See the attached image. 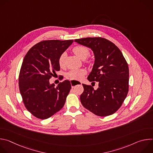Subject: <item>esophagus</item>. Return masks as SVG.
<instances>
[{
	"label": "esophagus",
	"instance_id": "1",
	"mask_svg": "<svg viewBox=\"0 0 153 153\" xmlns=\"http://www.w3.org/2000/svg\"><path fill=\"white\" fill-rule=\"evenodd\" d=\"M71 87L72 88H74V87L77 85H81L82 83L80 82L79 81H74V80H71Z\"/></svg>",
	"mask_w": 153,
	"mask_h": 153
}]
</instances>
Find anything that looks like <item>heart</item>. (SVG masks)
<instances>
[{
	"instance_id": "heart-1",
	"label": "heart",
	"mask_w": 153,
	"mask_h": 153,
	"mask_svg": "<svg viewBox=\"0 0 153 153\" xmlns=\"http://www.w3.org/2000/svg\"><path fill=\"white\" fill-rule=\"evenodd\" d=\"M73 51L76 54L80 59L84 60L90 55V50L88 48L84 46H76L73 48ZM65 58H66V53H63L59 57L58 60V63L59 67L62 68L65 65ZM86 71L84 69L79 70H71L67 73V77L70 80H80L86 74Z\"/></svg>"
}]
</instances>
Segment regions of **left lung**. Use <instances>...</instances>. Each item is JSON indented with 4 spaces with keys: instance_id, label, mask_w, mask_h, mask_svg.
Instances as JSON below:
<instances>
[{
    "instance_id": "8db88e82",
    "label": "left lung",
    "mask_w": 153,
    "mask_h": 153,
    "mask_svg": "<svg viewBox=\"0 0 153 153\" xmlns=\"http://www.w3.org/2000/svg\"><path fill=\"white\" fill-rule=\"evenodd\" d=\"M74 42L93 51L94 64L88 80L99 83L97 90L82 84L84 91L80 97L82 105L98 116L114 114L128 92L129 68L125 59L119 48L105 38L86 37Z\"/></svg>"
}]
</instances>
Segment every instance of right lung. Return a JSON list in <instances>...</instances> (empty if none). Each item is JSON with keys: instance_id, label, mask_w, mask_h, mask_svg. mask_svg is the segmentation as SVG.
<instances>
[{"instance_id": "add662e5", "label": "right lung", "mask_w": 153, "mask_h": 153, "mask_svg": "<svg viewBox=\"0 0 153 153\" xmlns=\"http://www.w3.org/2000/svg\"><path fill=\"white\" fill-rule=\"evenodd\" d=\"M73 40H48L39 42L25 55L19 76V86L23 102L34 116L46 119L63 108L71 88L64 80L57 86L49 80L60 70V56Z\"/></svg>"}]
</instances>
